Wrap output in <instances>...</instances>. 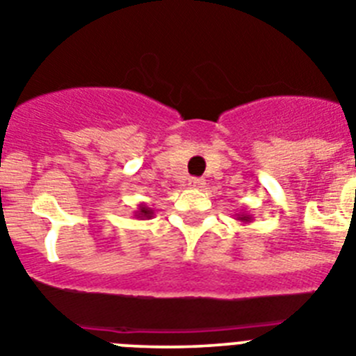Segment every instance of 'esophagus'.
<instances>
[{
	"label": "esophagus",
	"instance_id": "1",
	"mask_svg": "<svg viewBox=\"0 0 356 356\" xmlns=\"http://www.w3.org/2000/svg\"><path fill=\"white\" fill-rule=\"evenodd\" d=\"M189 185L191 187H194V189H202L203 185H205V181H203L202 178H191Z\"/></svg>",
	"mask_w": 356,
	"mask_h": 356
}]
</instances>
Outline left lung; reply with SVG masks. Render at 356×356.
<instances>
[{
  "instance_id": "8db88e82",
  "label": "left lung",
  "mask_w": 356,
  "mask_h": 356,
  "mask_svg": "<svg viewBox=\"0 0 356 356\" xmlns=\"http://www.w3.org/2000/svg\"><path fill=\"white\" fill-rule=\"evenodd\" d=\"M236 220L241 221V223H252V221H254V216H252L250 212H239V214H236Z\"/></svg>"
}]
</instances>
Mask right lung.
Returning a JSON list of instances; mask_svg holds the SVG:
<instances>
[{
	"instance_id": "obj_1",
	"label": "right lung",
	"mask_w": 356,
	"mask_h": 356,
	"mask_svg": "<svg viewBox=\"0 0 356 356\" xmlns=\"http://www.w3.org/2000/svg\"><path fill=\"white\" fill-rule=\"evenodd\" d=\"M154 216V211L151 207H147L145 203H140L135 211V218L136 220H151Z\"/></svg>"
}]
</instances>
